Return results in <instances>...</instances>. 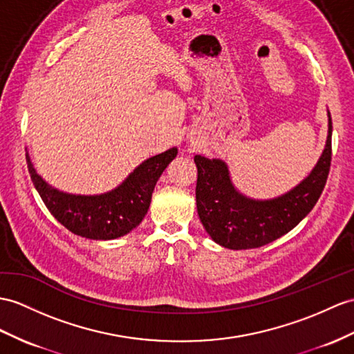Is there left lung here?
<instances>
[{"instance_id": "obj_1", "label": "left lung", "mask_w": 354, "mask_h": 354, "mask_svg": "<svg viewBox=\"0 0 354 354\" xmlns=\"http://www.w3.org/2000/svg\"><path fill=\"white\" fill-rule=\"evenodd\" d=\"M326 149L304 182L274 200L258 201L239 194L225 162L196 154V210L205 231L228 249L260 248L287 234L314 209L329 176L332 160V118Z\"/></svg>"}]
</instances>
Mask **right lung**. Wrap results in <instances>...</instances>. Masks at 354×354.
Segmentation results:
<instances>
[{
    "mask_svg": "<svg viewBox=\"0 0 354 354\" xmlns=\"http://www.w3.org/2000/svg\"><path fill=\"white\" fill-rule=\"evenodd\" d=\"M176 156L177 149L156 154L144 160L114 191L93 196L57 191L32 168L28 154L27 163L34 187L59 223L76 236L111 240L122 237L140 225L147 214L156 182Z\"/></svg>",
    "mask_w": 354,
    "mask_h": 354,
    "instance_id": "obj_1",
    "label": "right lung"
}]
</instances>
